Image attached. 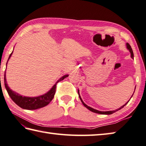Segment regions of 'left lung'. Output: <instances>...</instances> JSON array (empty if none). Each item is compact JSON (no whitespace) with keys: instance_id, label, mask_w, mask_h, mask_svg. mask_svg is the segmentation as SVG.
I'll return each instance as SVG.
<instances>
[{"instance_id":"1","label":"left lung","mask_w":146,"mask_h":146,"mask_svg":"<svg viewBox=\"0 0 146 146\" xmlns=\"http://www.w3.org/2000/svg\"><path fill=\"white\" fill-rule=\"evenodd\" d=\"M126 45H127V49H128V50H129V51H130V54H131V58H132V59H133V50H132V47H131V46H130V45H129V44H128V43H127V44H126ZM134 92H135V91H134ZM134 92H133V94H134ZM78 96H79V98H80V101H82L83 105H84L85 108H87L88 110H90V111H92V112L96 113H98V114H101V115H111V114H113V113H115L116 111H118V110H121V108H123V107L125 106L126 105V104L128 103V102H129V101L130 100V99L132 98V96H133V94H132V97H131V98L130 99L129 101H128L127 102V103L125 104V105H123L122 106H121L120 108H118V109H117V110H115V111H98V110H97L94 109V108H91V107H90V106H87L86 104H85V103H84V102L83 101V100L82 99L80 96L79 90H78Z\"/></svg>"}]
</instances>
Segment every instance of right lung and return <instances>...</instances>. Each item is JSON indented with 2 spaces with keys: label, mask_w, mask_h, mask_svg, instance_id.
I'll use <instances>...</instances> for the list:
<instances>
[{
  "label": "right lung",
  "mask_w": 146,
  "mask_h": 146,
  "mask_svg": "<svg viewBox=\"0 0 146 146\" xmlns=\"http://www.w3.org/2000/svg\"><path fill=\"white\" fill-rule=\"evenodd\" d=\"M13 50L12 53L10 54L9 57L7 62L9 61V59L11 57V55L13 54ZM7 62L6 63V66H7ZM68 76H69V75H65L61 77V78H60L56 82V84L53 85L52 87L51 88L47 93H45V94H43V95H41L38 97L23 96L21 95H20L19 94L14 92V91L11 90L7 85V83L6 81V76H5V75H4V85H5V87L7 91L9 96H10L11 99H12L17 105L19 106L20 108H23V109L28 110H37V109H39V108L44 107L45 106H47L49 104L50 102L53 99L54 97V94L56 93L57 83L63 80L65 78H66V77H68Z\"/></svg>",
  "instance_id": "add662e5"
}]
</instances>
